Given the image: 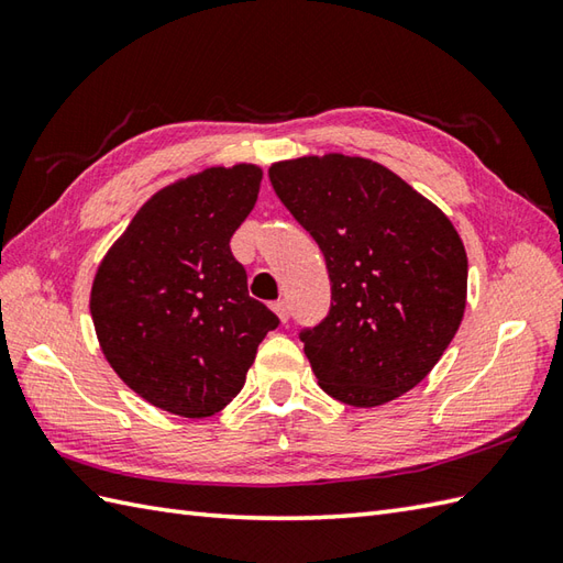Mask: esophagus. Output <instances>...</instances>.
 Masks as SVG:
<instances>
[{"label": "esophagus", "mask_w": 563, "mask_h": 563, "mask_svg": "<svg viewBox=\"0 0 563 563\" xmlns=\"http://www.w3.org/2000/svg\"><path fill=\"white\" fill-rule=\"evenodd\" d=\"M273 312H275V314H278V319L283 321V324H285V321H288V319H290V307H288V302H285V300H278V302H273Z\"/></svg>", "instance_id": "esophagus-1"}]
</instances>
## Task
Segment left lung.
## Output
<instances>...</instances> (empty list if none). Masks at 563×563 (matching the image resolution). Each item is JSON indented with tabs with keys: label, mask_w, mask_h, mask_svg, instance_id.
<instances>
[{
	"label": "left lung",
	"mask_w": 563,
	"mask_h": 563,
	"mask_svg": "<svg viewBox=\"0 0 563 563\" xmlns=\"http://www.w3.org/2000/svg\"><path fill=\"white\" fill-rule=\"evenodd\" d=\"M271 186L327 261L331 309L300 333L329 397L373 409L413 389L466 307V251L450 218L373 159L275 162Z\"/></svg>",
	"instance_id": "1"
}]
</instances>
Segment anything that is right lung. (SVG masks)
Instances as JSON below:
<instances>
[{
    "mask_svg": "<svg viewBox=\"0 0 563 563\" xmlns=\"http://www.w3.org/2000/svg\"><path fill=\"white\" fill-rule=\"evenodd\" d=\"M256 164L210 166L157 190L99 263L91 319L101 353L137 397L206 418L244 387L258 343L278 327L249 297L230 239L254 210Z\"/></svg>",
    "mask_w": 563,
    "mask_h": 563,
    "instance_id": "1",
    "label": "right lung"
}]
</instances>
